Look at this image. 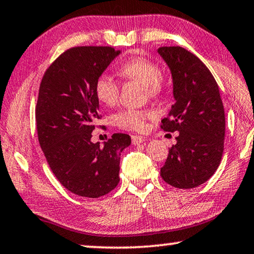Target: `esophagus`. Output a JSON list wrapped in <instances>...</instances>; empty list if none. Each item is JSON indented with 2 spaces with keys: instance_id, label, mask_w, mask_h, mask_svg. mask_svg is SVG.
I'll list each match as a JSON object with an SVG mask.
<instances>
[{
  "instance_id": "1",
  "label": "esophagus",
  "mask_w": 254,
  "mask_h": 254,
  "mask_svg": "<svg viewBox=\"0 0 254 254\" xmlns=\"http://www.w3.org/2000/svg\"><path fill=\"white\" fill-rule=\"evenodd\" d=\"M143 142H144V137H143V136H141V135H133V136H131V143H133L134 145H138Z\"/></svg>"
}]
</instances>
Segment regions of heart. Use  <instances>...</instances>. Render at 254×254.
Returning <instances> with one entry per match:
<instances>
[{
  "label": "heart",
  "mask_w": 254,
  "mask_h": 254,
  "mask_svg": "<svg viewBox=\"0 0 254 254\" xmlns=\"http://www.w3.org/2000/svg\"><path fill=\"white\" fill-rule=\"evenodd\" d=\"M160 67L157 63L143 56H134L119 66L118 74L125 80H133L143 84L150 97H157L163 93L164 84L160 78ZM95 96L106 106L115 105L119 98L120 84L108 74H101L94 84ZM154 116L145 109H123L112 116L116 127L127 130H143L146 120Z\"/></svg>",
  "instance_id": "heart-1"
}]
</instances>
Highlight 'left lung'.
Masks as SVG:
<instances>
[{"instance_id":"8db88e82","label":"left lung","mask_w":254,"mask_h":254,"mask_svg":"<svg viewBox=\"0 0 254 254\" xmlns=\"http://www.w3.org/2000/svg\"><path fill=\"white\" fill-rule=\"evenodd\" d=\"M173 78L175 103L160 127L179 131L160 175L168 185L191 189L218 170L223 153L226 119L218 83L203 62L182 47H160Z\"/></svg>"}]
</instances>
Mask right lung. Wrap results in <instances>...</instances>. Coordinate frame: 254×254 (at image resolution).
<instances>
[{
	"mask_svg": "<svg viewBox=\"0 0 254 254\" xmlns=\"http://www.w3.org/2000/svg\"><path fill=\"white\" fill-rule=\"evenodd\" d=\"M119 54L112 47L69 48L47 68L40 84V146L58 181L81 197L98 198L118 186L120 154L130 144V136L121 133L104 146L91 142L102 117L94 84Z\"/></svg>",
	"mask_w": 254,
	"mask_h": 254,
	"instance_id": "1",
	"label": "right lung"
}]
</instances>
